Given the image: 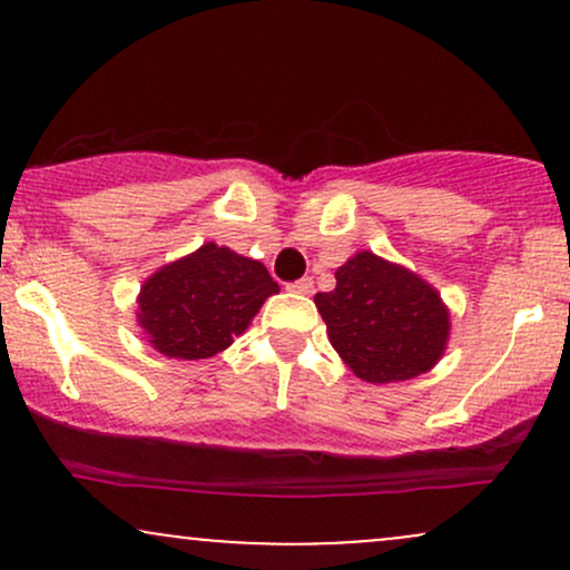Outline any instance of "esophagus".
<instances>
[{
	"instance_id": "1",
	"label": "esophagus",
	"mask_w": 570,
	"mask_h": 570,
	"mask_svg": "<svg viewBox=\"0 0 570 570\" xmlns=\"http://www.w3.org/2000/svg\"><path fill=\"white\" fill-rule=\"evenodd\" d=\"M286 289L294 292V294H311V292H313V278H299V281H294V284L286 286Z\"/></svg>"
}]
</instances>
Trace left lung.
Segmentation results:
<instances>
[{
  "label": "left lung",
  "instance_id": "1",
  "mask_svg": "<svg viewBox=\"0 0 570 570\" xmlns=\"http://www.w3.org/2000/svg\"><path fill=\"white\" fill-rule=\"evenodd\" d=\"M335 278V289L318 292L313 303L353 375L383 385L436 367L450 340V311L426 278L372 252L345 259Z\"/></svg>",
  "mask_w": 570,
  "mask_h": 570
}]
</instances>
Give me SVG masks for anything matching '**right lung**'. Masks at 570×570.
<instances>
[{
  "label": "right lung",
  "instance_id": "right-lung-1",
  "mask_svg": "<svg viewBox=\"0 0 570 570\" xmlns=\"http://www.w3.org/2000/svg\"><path fill=\"white\" fill-rule=\"evenodd\" d=\"M271 294L278 284L263 263L208 240L144 281L136 324L163 356L212 358L244 335Z\"/></svg>",
  "mask_w": 570,
  "mask_h": 570
}]
</instances>
